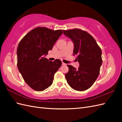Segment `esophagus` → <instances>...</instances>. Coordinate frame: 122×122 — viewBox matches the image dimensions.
<instances>
[{
	"label": "esophagus",
	"instance_id": "obj_1",
	"mask_svg": "<svg viewBox=\"0 0 122 122\" xmlns=\"http://www.w3.org/2000/svg\"><path fill=\"white\" fill-rule=\"evenodd\" d=\"M62 65H66V64L65 63H63V62H62Z\"/></svg>",
	"mask_w": 122,
	"mask_h": 122
}]
</instances>
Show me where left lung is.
Here are the masks:
<instances>
[{"label": "left lung", "mask_w": 122, "mask_h": 122, "mask_svg": "<svg viewBox=\"0 0 122 122\" xmlns=\"http://www.w3.org/2000/svg\"><path fill=\"white\" fill-rule=\"evenodd\" d=\"M63 34L74 45L73 55L79 63L76 68L67 65L65 74L68 85L77 91H84L91 87L100 74L102 64V51L95 39L87 32L78 29L63 30Z\"/></svg>", "instance_id": "1"}]
</instances>
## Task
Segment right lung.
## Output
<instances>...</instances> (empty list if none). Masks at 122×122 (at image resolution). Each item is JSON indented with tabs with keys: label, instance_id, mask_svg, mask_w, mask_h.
I'll return each mask as SVG.
<instances>
[{
	"label": "right lung",
	"instance_id": "1",
	"mask_svg": "<svg viewBox=\"0 0 122 122\" xmlns=\"http://www.w3.org/2000/svg\"><path fill=\"white\" fill-rule=\"evenodd\" d=\"M63 33L38 27L30 30L19 42L17 67L24 80L36 91H43L53 83L54 75L62 65L59 59L50 61L45 57Z\"/></svg>",
	"mask_w": 122,
	"mask_h": 122
}]
</instances>
